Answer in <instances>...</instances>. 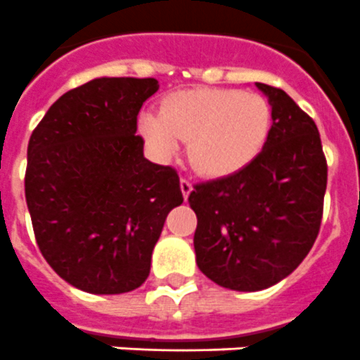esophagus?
I'll return each mask as SVG.
<instances>
[{"label": "esophagus", "mask_w": 360, "mask_h": 360, "mask_svg": "<svg viewBox=\"0 0 360 360\" xmlns=\"http://www.w3.org/2000/svg\"><path fill=\"white\" fill-rule=\"evenodd\" d=\"M180 189H182L184 198H187L191 191H193V184H191L189 180H187V178H180Z\"/></svg>", "instance_id": "obj_1"}]
</instances>
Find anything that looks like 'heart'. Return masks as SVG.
<instances>
[{
	"label": "heart",
	"mask_w": 360,
	"mask_h": 360,
	"mask_svg": "<svg viewBox=\"0 0 360 360\" xmlns=\"http://www.w3.org/2000/svg\"><path fill=\"white\" fill-rule=\"evenodd\" d=\"M270 124V104L259 94L200 88L167 95L160 115H141L139 131L158 158H169L180 141H189L193 167L207 176H225L262 151Z\"/></svg>",
	"instance_id": "b5f03b06"
}]
</instances>
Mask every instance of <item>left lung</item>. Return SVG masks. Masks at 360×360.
Wrapping results in <instances>:
<instances>
[{
    "mask_svg": "<svg viewBox=\"0 0 360 360\" xmlns=\"http://www.w3.org/2000/svg\"><path fill=\"white\" fill-rule=\"evenodd\" d=\"M272 106L263 149L227 176L196 184L198 269L219 287L269 288L287 278L319 234L328 165L316 122L287 94L257 82Z\"/></svg>",
    "mask_w": 360,
    "mask_h": 360,
    "instance_id": "left-lung-1",
    "label": "left lung"
}]
</instances>
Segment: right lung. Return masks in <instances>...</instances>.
<instances>
[{
	"label": "right lung",
	"instance_id": "add662e5",
	"mask_svg": "<svg viewBox=\"0 0 360 360\" xmlns=\"http://www.w3.org/2000/svg\"><path fill=\"white\" fill-rule=\"evenodd\" d=\"M153 77H101L66 91L28 141L25 196L37 247L65 281L124 294L148 279L169 211L184 202L171 165L144 157L136 115Z\"/></svg>",
	"mask_w": 360,
	"mask_h": 360
}]
</instances>
